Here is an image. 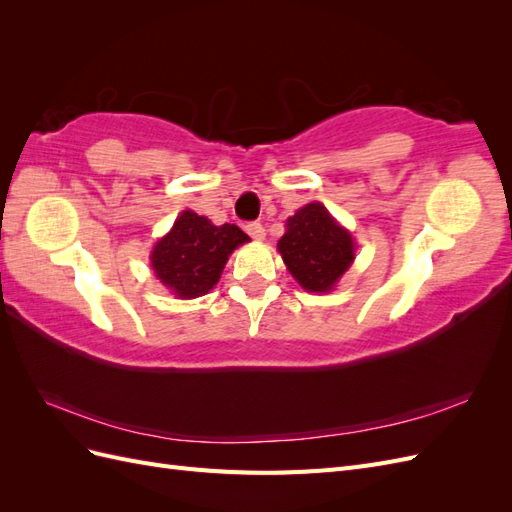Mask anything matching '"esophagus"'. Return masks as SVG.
I'll return each mask as SVG.
<instances>
[{
	"label": "esophagus",
	"instance_id": "34e87169",
	"mask_svg": "<svg viewBox=\"0 0 512 512\" xmlns=\"http://www.w3.org/2000/svg\"><path fill=\"white\" fill-rule=\"evenodd\" d=\"M245 230H247V235H250L254 241L265 239V228H262L260 222H250V224L245 226Z\"/></svg>",
	"mask_w": 512,
	"mask_h": 512
}]
</instances>
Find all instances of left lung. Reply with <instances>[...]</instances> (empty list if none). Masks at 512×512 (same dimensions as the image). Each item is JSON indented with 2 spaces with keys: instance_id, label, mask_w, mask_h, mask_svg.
I'll list each match as a JSON object with an SVG mask.
<instances>
[{
  "instance_id": "obj_1",
  "label": "left lung",
  "mask_w": 512,
  "mask_h": 512,
  "mask_svg": "<svg viewBox=\"0 0 512 512\" xmlns=\"http://www.w3.org/2000/svg\"><path fill=\"white\" fill-rule=\"evenodd\" d=\"M277 250L307 292H331L354 260L352 235L320 203H309L286 220Z\"/></svg>"
}]
</instances>
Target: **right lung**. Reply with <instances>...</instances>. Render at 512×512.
<instances>
[{
	"instance_id": "obj_1",
	"label": "right lung",
	"mask_w": 512,
	"mask_h": 512,
	"mask_svg": "<svg viewBox=\"0 0 512 512\" xmlns=\"http://www.w3.org/2000/svg\"><path fill=\"white\" fill-rule=\"evenodd\" d=\"M247 241L250 237L235 224L215 226L205 215L183 211L153 247L151 269L177 297H203L218 284L235 247Z\"/></svg>"
}]
</instances>
